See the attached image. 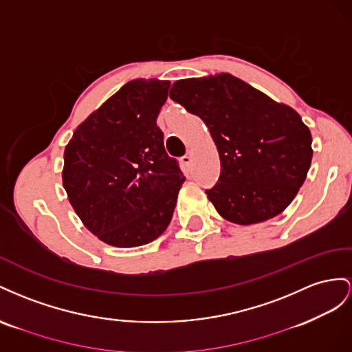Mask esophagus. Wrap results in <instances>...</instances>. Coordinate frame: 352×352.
<instances>
[{"mask_svg": "<svg viewBox=\"0 0 352 352\" xmlns=\"http://www.w3.org/2000/svg\"><path fill=\"white\" fill-rule=\"evenodd\" d=\"M192 160H193V157H192V155H184L183 157H182V162H183V165L184 166H190V164H192Z\"/></svg>", "mask_w": 352, "mask_h": 352, "instance_id": "obj_1", "label": "esophagus"}]
</instances>
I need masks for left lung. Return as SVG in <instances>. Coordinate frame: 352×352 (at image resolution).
Here are the masks:
<instances>
[{"label":"left lung","instance_id":"8db88e82","mask_svg":"<svg viewBox=\"0 0 352 352\" xmlns=\"http://www.w3.org/2000/svg\"><path fill=\"white\" fill-rule=\"evenodd\" d=\"M169 97L204 120L218 148L221 175L206 190L217 212L240 226L282 214L313 159L296 110L230 74L179 79Z\"/></svg>","mask_w":352,"mask_h":352}]
</instances>
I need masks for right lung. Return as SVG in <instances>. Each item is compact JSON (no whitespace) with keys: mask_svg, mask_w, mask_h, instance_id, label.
I'll return each mask as SVG.
<instances>
[{"mask_svg":"<svg viewBox=\"0 0 352 352\" xmlns=\"http://www.w3.org/2000/svg\"><path fill=\"white\" fill-rule=\"evenodd\" d=\"M169 85L143 78L126 82L75 129L65 148L69 202L110 246L153 242L173 218L186 177L156 125Z\"/></svg>","mask_w":352,"mask_h":352,"instance_id":"obj_1","label":"right lung"}]
</instances>
